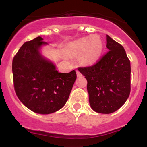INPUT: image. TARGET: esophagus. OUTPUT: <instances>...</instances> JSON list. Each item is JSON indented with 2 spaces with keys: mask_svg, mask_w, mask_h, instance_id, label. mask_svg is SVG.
<instances>
[{
  "mask_svg": "<svg viewBox=\"0 0 147 147\" xmlns=\"http://www.w3.org/2000/svg\"><path fill=\"white\" fill-rule=\"evenodd\" d=\"M76 73H77V77H82V73H81V72H79L78 70H76Z\"/></svg>",
  "mask_w": 147,
  "mask_h": 147,
  "instance_id": "1",
  "label": "esophagus"
}]
</instances>
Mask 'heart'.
<instances>
[{
    "label": "heart",
    "mask_w": 147,
    "mask_h": 147,
    "mask_svg": "<svg viewBox=\"0 0 147 147\" xmlns=\"http://www.w3.org/2000/svg\"><path fill=\"white\" fill-rule=\"evenodd\" d=\"M67 50L74 56H79L84 65H92L100 58L103 51V43L97 36H88L68 43Z\"/></svg>",
    "instance_id": "heart-1"
}]
</instances>
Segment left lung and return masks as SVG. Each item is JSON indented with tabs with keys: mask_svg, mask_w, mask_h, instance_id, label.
<instances>
[{
	"mask_svg": "<svg viewBox=\"0 0 147 147\" xmlns=\"http://www.w3.org/2000/svg\"><path fill=\"white\" fill-rule=\"evenodd\" d=\"M109 51L92 66L79 68L87 79L90 107L109 114L124 105L131 91V63L122 45L106 35Z\"/></svg>",
	"mask_w": 147,
	"mask_h": 147,
	"instance_id": "left-lung-1",
	"label": "left lung"
}]
</instances>
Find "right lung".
<instances>
[{
  "mask_svg": "<svg viewBox=\"0 0 147 147\" xmlns=\"http://www.w3.org/2000/svg\"><path fill=\"white\" fill-rule=\"evenodd\" d=\"M46 45L41 36L25 42L12 61L18 98L30 110L43 115L63 107L77 78L75 70L69 73L57 71L55 64L41 53Z\"/></svg>",
  "mask_w": 147,
  "mask_h": 147,
  "instance_id": "1",
  "label": "right lung"
}]
</instances>
